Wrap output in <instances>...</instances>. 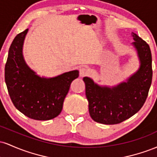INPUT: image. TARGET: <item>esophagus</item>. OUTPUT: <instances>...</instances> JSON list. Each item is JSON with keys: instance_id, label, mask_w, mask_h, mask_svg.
I'll return each instance as SVG.
<instances>
[{"instance_id": "1", "label": "esophagus", "mask_w": 157, "mask_h": 157, "mask_svg": "<svg viewBox=\"0 0 157 157\" xmlns=\"http://www.w3.org/2000/svg\"><path fill=\"white\" fill-rule=\"evenodd\" d=\"M89 71L86 67H81L80 68V77H85L89 75Z\"/></svg>"}]
</instances>
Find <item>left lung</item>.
Returning <instances> with one entry per match:
<instances>
[{"instance_id":"8db88e82","label":"left lung","mask_w":157,"mask_h":157,"mask_svg":"<svg viewBox=\"0 0 157 157\" xmlns=\"http://www.w3.org/2000/svg\"><path fill=\"white\" fill-rule=\"evenodd\" d=\"M133 45L137 52L138 71L114 87L100 86L85 77L86 95L89 114L93 120L105 125L125 121L137 113L146 100L152 82V57L148 44L132 32Z\"/></svg>"}]
</instances>
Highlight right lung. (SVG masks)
<instances>
[{"mask_svg":"<svg viewBox=\"0 0 157 157\" xmlns=\"http://www.w3.org/2000/svg\"><path fill=\"white\" fill-rule=\"evenodd\" d=\"M28 29L17 35L11 44L5 66V82L15 108L36 120H48L60 114L71 82L79 77L77 70L52 78L40 77L28 66L23 56V45Z\"/></svg>","mask_w":157,"mask_h":157,"instance_id":"obj_1","label":"right lung"}]
</instances>
